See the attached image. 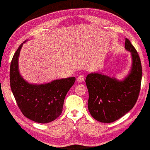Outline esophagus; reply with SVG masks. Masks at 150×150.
Returning <instances> with one entry per match:
<instances>
[{
  "label": "esophagus",
  "instance_id": "34e87169",
  "mask_svg": "<svg viewBox=\"0 0 150 150\" xmlns=\"http://www.w3.org/2000/svg\"><path fill=\"white\" fill-rule=\"evenodd\" d=\"M77 80H78V82H83L84 80H85V78H84L83 75H79L78 77H77Z\"/></svg>",
  "mask_w": 150,
  "mask_h": 150
}]
</instances>
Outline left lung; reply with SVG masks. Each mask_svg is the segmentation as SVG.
<instances>
[{"label": "left lung", "mask_w": 150, "mask_h": 150, "mask_svg": "<svg viewBox=\"0 0 150 150\" xmlns=\"http://www.w3.org/2000/svg\"><path fill=\"white\" fill-rule=\"evenodd\" d=\"M125 49L130 53L132 64L123 80L101 72L89 73L86 77L88 110L94 119L101 123L119 119L133 108L138 98L142 74L141 61L128 39H125Z\"/></svg>", "instance_id": "left-lung-1"}]
</instances>
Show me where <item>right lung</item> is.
<instances>
[{
	"instance_id": "obj_1",
	"label": "right lung",
	"mask_w": 150,
	"mask_h": 150,
	"mask_svg": "<svg viewBox=\"0 0 150 150\" xmlns=\"http://www.w3.org/2000/svg\"><path fill=\"white\" fill-rule=\"evenodd\" d=\"M19 46L12 59L10 82L18 107L29 119L39 123H48L61 114L63 102L74 85L75 77L54 80L44 84H32L22 77L19 70V56L23 44Z\"/></svg>"
}]
</instances>
